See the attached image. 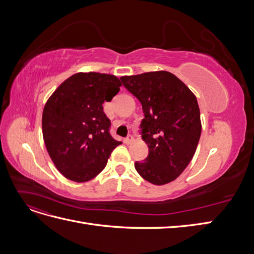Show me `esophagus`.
I'll return each instance as SVG.
<instances>
[{"instance_id":"obj_1","label":"esophagus","mask_w":254,"mask_h":254,"mask_svg":"<svg viewBox=\"0 0 254 254\" xmlns=\"http://www.w3.org/2000/svg\"><path fill=\"white\" fill-rule=\"evenodd\" d=\"M133 136L132 135H128L127 137H126V139L124 140V142L126 143V144H131L132 142H133Z\"/></svg>"}]
</instances>
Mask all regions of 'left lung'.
<instances>
[{"mask_svg": "<svg viewBox=\"0 0 254 254\" xmlns=\"http://www.w3.org/2000/svg\"><path fill=\"white\" fill-rule=\"evenodd\" d=\"M125 88L139 99L145 118L142 137L148 157L134 167L143 179L164 186L182 174L193 159L201 134L195 94L167 71L122 76Z\"/></svg>", "mask_w": 254, "mask_h": 254, "instance_id": "1", "label": "left lung"}]
</instances>
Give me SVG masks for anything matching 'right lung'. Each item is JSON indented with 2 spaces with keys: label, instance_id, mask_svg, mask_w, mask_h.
<instances>
[{
  "label": "right lung",
  "instance_id": "obj_1",
  "mask_svg": "<svg viewBox=\"0 0 254 254\" xmlns=\"http://www.w3.org/2000/svg\"><path fill=\"white\" fill-rule=\"evenodd\" d=\"M121 86L114 75L79 72L48 99L42 113L43 140L54 165L66 179L81 183L95 178L121 144L110 135V120L103 108Z\"/></svg>",
  "mask_w": 254,
  "mask_h": 254
}]
</instances>
